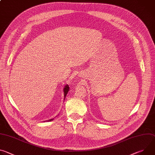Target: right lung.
<instances>
[{
	"label": "right lung",
	"mask_w": 155,
	"mask_h": 155,
	"mask_svg": "<svg viewBox=\"0 0 155 155\" xmlns=\"http://www.w3.org/2000/svg\"><path fill=\"white\" fill-rule=\"evenodd\" d=\"M63 91H64V100H65V97H66V96H67V94H68V92L69 91V85L68 84H66V85H65V86H64V89H63ZM54 120V118H52V119H50V120H47V121H53Z\"/></svg>",
	"instance_id": "obj_1"
}]
</instances>
